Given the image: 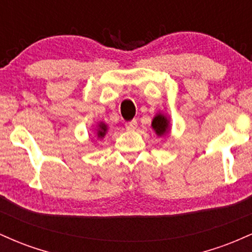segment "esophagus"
I'll return each instance as SVG.
<instances>
[{
    "instance_id": "esophagus-1",
    "label": "esophagus",
    "mask_w": 252,
    "mask_h": 252,
    "mask_svg": "<svg viewBox=\"0 0 252 252\" xmlns=\"http://www.w3.org/2000/svg\"><path fill=\"white\" fill-rule=\"evenodd\" d=\"M136 126H137V121L136 120H132V121H130V122L126 123V128L128 130H134V129H136Z\"/></svg>"
}]
</instances>
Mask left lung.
I'll use <instances>...</instances> for the list:
<instances>
[{
	"mask_svg": "<svg viewBox=\"0 0 252 252\" xmlns=\"http://www.w3.org/2000/svg\"><path fill=\"white\" fill-rule=\"evenodd\" d=\"M152 126L153 129H154L155 134L158 136H162L164 134H167L169 130L168 118H167L166 115L158 112V114H156V116L153 118Z\"/></svg>",
	"mask_w": 252,
	"mask_h": 252,
	"instance_id": "8db88e82",
	"label": "left lung"
}]
</instances>
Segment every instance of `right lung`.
<instances>
[{
    "label": "right lung",
    "instance_id": "add662e5",
    "mask_svg": "<svg viewBox=\"0 0 252 252\" xmlns=\"http://www.w3.org/2000/svg\"><path fill=\"white\" fill-rule=\"evenodd\" d=\"M106 131H108V126H106V124L103 123V122L98 123V126H97V137L98 138H103L104 136H105Z\"/></svg>",
    "mask_w": 252,
    "mask_h": 252
}]
</instances>
